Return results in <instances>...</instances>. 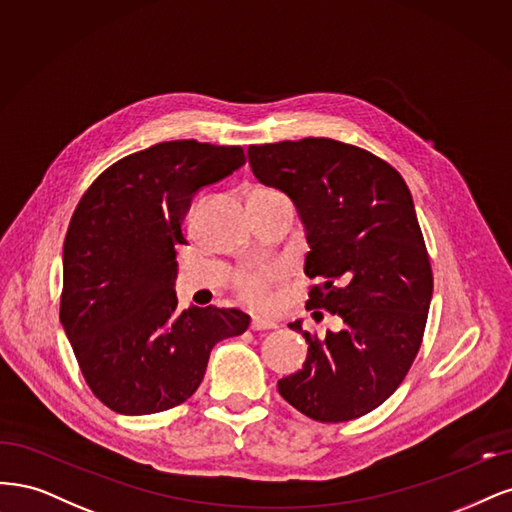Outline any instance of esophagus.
Instances as JSON below:
<instances>
[{
  "label": "esophagus",
  "instance_id": "1",
  "mask_svg": "<svg viewBox=\"0 0 512 512\" xmlns=\"http://www.w3.org/2000/svg\"><path fill=\"white\" fill-rule=\"evenodd\" d=\"M251 329H253V332H268V329H276V323H274L272 319L253 317V321H251Z\"/></svg>",
  "mask_w": 512,
  "mask_h": 512
}]
</instances>
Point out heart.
<instances>
[{"label": "heart", "mask_w": 512, "mask_h": 512, "mask_svg": "<svg viewBox=\"0 0 512 512\" xmlns=\"http://www.w3.org/2000/svg\"><path fill=\"white\" fill-rule=\"evenodd\" d=\"M253 200H266V202H289L285 193L276 189H257L253 191ZM291 204V202H289ZM276 280V272L272 270H257V272H246L236 278V289L242 295L244 302L251 306H266L268 302V289Z\"/></svg>", "instance_id": "obj_1"}]
</instances>
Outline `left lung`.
I'll list each match as a JSON object with an SVG mask.
<instances>
[{
	"label": "left lung",
	"mask_w": 512,
	"mask_h": 512,
	"mask_svg": "<svg viewBox=\"0 0 512 512\" xmlns=\"http://www.w3.org/2000/svg\"><path fill=\"white\" fill-rule=\"evenodd\" d=\"M259 183L289 195L306 229V308L338 317L312 336L302 370L278 393L302 415L340 423L368 415L400 387L425 332L434 278L412 195L387 161L329 138L253 144ZM312 317L323 315L312 312Z\"/></svg>",
	"instance_id": "left-lung-1"
}]
</instances>
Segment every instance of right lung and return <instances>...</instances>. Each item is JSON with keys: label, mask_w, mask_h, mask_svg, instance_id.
<instances>
[{"label": "right lung", "mask_w": 512, "mask_h": 512, "mask_svg": "<svg viewBox=\"0 0 512 512\" xmlns=\"http://www.w3.org/2000/svg\"><path fill=\"white\" fill-rule=\"evenodd\" d=\"M244 161L242 146L159 142L112 163L72 214L59 319L95 398L119 415L189 400L212 346L251 323L236 308L178 310L174 291L193 195Z\"/></svg>", "instance_id": "obj_1"}]
</instances>
